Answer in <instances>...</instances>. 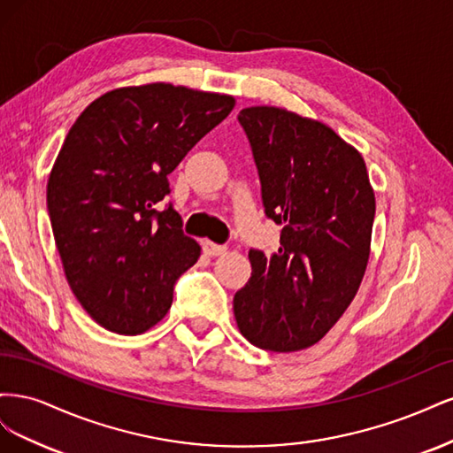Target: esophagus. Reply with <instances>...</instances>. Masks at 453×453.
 <instances>
[{
	"label": "esophagus",
	"instance_id": "obj_1",
	"mask_svg": "<svg viewBox=\"0 0 453 453\" xmlns=\"http://www.w3.org/2000/svg\"><path fill=\"white\" fill-rule=\"evenodd\" d=\"M202 250H203V253H205V255H210V257H217V255H223V253L226 251V248H225V245H219V243H213V242H210V240H205V242H202Z\"/></svg>",
	"mask_w": 453,
	"mask_h": 453
}]
</instances>
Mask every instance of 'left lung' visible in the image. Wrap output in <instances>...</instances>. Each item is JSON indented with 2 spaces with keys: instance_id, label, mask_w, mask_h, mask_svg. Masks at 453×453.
I'll return each instance as SVG.
<instances>
[{
  "instance_id": "left-lung-1",
  "label": "left lung",
  "mask_w": 453,
  "mask_h": 453,
  "mask_svg": "<svg viewBox=\"0 0 453 453\" xmlns=\"http://www.w3.org/2000/svg\"><path fill=\"white\" fill-rule=\"evenodd\" d=\"M238 122L265 213L283 230L276 253L250 250L236 323L260 349H306L342 318L365 276L376 211L365 160L328 127L285 109L248 107Z\"/></svg>"
}]
</instances>
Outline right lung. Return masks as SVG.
<instances>
[{
	"label": "right lung",
	"mask_w": 453,
	"mask_h": 453,
	"mask_svg": "<svg viewBox=\"0 0 453 453\" xmlns=\"http://www.w3.org/2000/svg\"><path fill=\"white\" fill-rule=\"evenodd\" d=\"M234 98L173 85L104 94L67 132L47 208L67 283L107 331L140 334L172 306L175 281L200 257L185 236L168 175Z\"/></svg>",
	"instance_id": "right-lung-1"
}]
</instances>
